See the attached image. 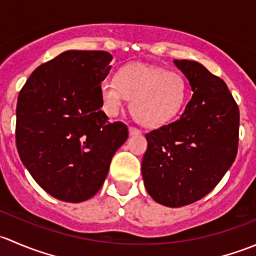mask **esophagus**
<instances>
[{
	"mask_svg": "<svg viewBox=\"0 0 256 256\" xmlns=\"http://www.w3.org/2000/svg\"><path fill=\"white\" fill-rule=\"evenodd\" d=\"M128 132H130L131 136L141 135V130H138V128H128Z\"/></svg>",
	"mask_w": 256,
	"mask_h": 256,
	"instance_id": "obj_1",
	"label": "esophagus"
}]
</instances>
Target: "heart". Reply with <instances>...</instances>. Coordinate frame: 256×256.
Wrapping results in <instances>:
<instances>
[{
  "label": "heart",
  "mask_w": 256,
  "mask_h": 256,
  "mask_svg": "<svg viewBox=\"0 0 256 256\" xmlns=\"http://www.w3.org/2000/svg\"><path fill=\"white\" fill-rule=\"evenodd\" d=\"M187 84L180 74L147 64H130L100 84L104 112L116 116L128 99L134 118L154 128L168 122L184 104Z\"/></svg>",
  "instance_id": "obj_1"
}]
</instances>
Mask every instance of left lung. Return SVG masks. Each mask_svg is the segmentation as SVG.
Masks as SVG:
<instances>
[{
    "instance_id": "1",
    "label": "left lung",
    "mask_w": 256,
    "mask_h": 256,
    "mask_svg": "<svg viewBox=\"0 0 256 256\" xmlns=\"http://www.w3.org/2000/svg\"><path fill=\"white\" fill-rule=\"evenodd\" d=\"M193 92L174 122L146 134L141 172L157 203L197 202L219 183L238 152L239 109L226 82L196 60H174Z\"/></svg>"
}]
</instances>
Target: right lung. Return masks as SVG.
Returning a JSON list of instances; mask_svg holds the SVG:
<instances>
[{
  "instance_id": "add662e5",
  "label": "right lung",
  "mask_w": 256,
  "mask_h": 256,
  "mask_svg": "<svg viewBox=\"0 0 256 256\" xmlns=\"http://www.w3.org/2000/svg\"><path fill=\"white\" fill-rule=\"evenodd\" d=\"M112 56L66 50L38 66L20 92L16 144L36 182L63 202L89 200L102 188L110 162L128 138V126L109 122L100 84Z\"/></svg>"
}]
</instances>
